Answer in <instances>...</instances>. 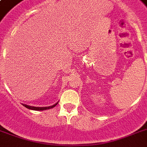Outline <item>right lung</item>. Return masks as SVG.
Returning a JSON list of instances; mask_svg holds the SVG:
<instances>
[{
	"mask_svg": "<svg viewBox=\"0 0 147 147\" xmlns=\"http://www.w3.org/2000/svg\"><path fill=\"white\" fill-rule=\"evenodd\" d=\"M58 102L55 105H52V106H49V107H33V106H29V105H24V107H26V108H28V109H30V110H34V111H43V110H47V109H50V108H53L55 106V105H57Z\"/></svg>",
	"mask_w": 147,
	"mask_h": 147,
	"instance_id": "add662e5",
	"label": "right lung"
}]
</instances>
